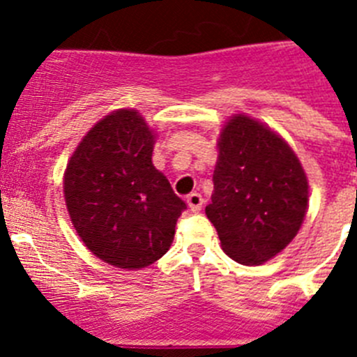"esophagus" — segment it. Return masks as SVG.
<instances>
[{
  "label": "esophagus",
  "mask_w": 357,
  "mask_h": 357,
  "mask_svg": "<svg viewBox=\"0 0 357 357\" xmlns=\"http://www.w3.org/2000/svg\"><path fill=\"white\" fill-rule=\"evenodd\" d=\"M188 206L189 209L193 211V213H198V211L202 209V206H204V198H202L200 193H191L188 197Z\"/></svg>",
  "instance_id": "esophagus-1"
}]
</instances>
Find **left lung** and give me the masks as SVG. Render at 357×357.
Segmentation results:
<instances>
[{
    "label": "left lung",
    "instance_id": "obj_1",
    "mask_svg": "<svg viewBox=\"0 0 357 357\" xmlns=\"http://www.w3.org/2000/svg\"><path fill=\"white\" fill-rule=\"evenodd\" d=\"M218 148L207 218L229 257L248 266L266 263L304 222L307 176L288 143L248 116L227 121Z\"/></svg>",
    "mask_w": 357,
    "mask_h": 357
}]
</instances>
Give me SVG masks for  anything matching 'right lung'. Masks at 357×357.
Returning <instances> with one entry per match:
<instances>
[{"label": "right lung", "instance_id": "obj_1", "mask_svg": "<svg viewBox=\"0 0 357 357\" xmlns=\"http://www.w3.org/2000/svg\"><path fill=\"white\" fill-rule=\"evenodd\" d=\"M155 135L134 109L98 121L64 173V197L78 236L96 257L139 270L169 250L185 204L151 164Z\"/></svg>", "mask_w": 357, "mask_h": 357}]
</instances>
